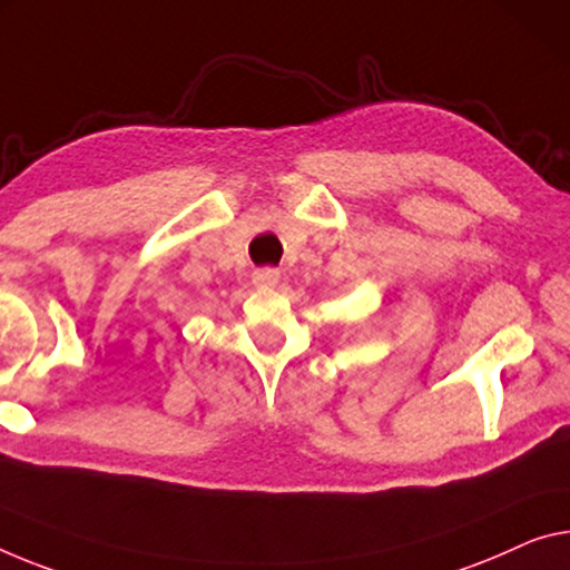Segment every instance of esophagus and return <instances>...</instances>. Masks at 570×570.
Instances as JSON below:
<instances>
[{
  "label": "esophagus",
  "mask_w": 570,
  "mask_h": 570,
  "mask_svg": "<svg viewBox=\"0 0 570 570\" xmlns=\"http://www.w3.org/2000/svg\"><path fill=\"white\" fill-rule=\"evenodd\" d=\"M252 283L257 287H275L279 283V273L273 267H265V269H257L255 275H252Z\"/></svg>",
  "instance_id": "1"
}]
</instances>
